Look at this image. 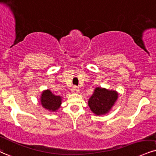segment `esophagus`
Here are the masks:
<instances>
[{"instance_id": "1", "label": "esophagus", "mask_w": 156, "mask_h": 156, "mask_svg": "<svg viewBox=\"0 0 156 156\" xmlns=\"http://www.w3.org/2000/svg\"><path fill=\"white\" fill-rule=\"evenodd\" d=\"M72 90L74 92V93H80V88H79L78 87H76V86L73 87Z\"/></svg>"}]
</instances>
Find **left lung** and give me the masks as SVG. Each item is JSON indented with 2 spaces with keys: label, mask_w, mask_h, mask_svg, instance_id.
I'll use <instances>...</instances> for the list:
<instances>
[{
  "label": "left lung",
  "mask_w": 156,
  "mask_h": 156,
  "mask_svg": "<svg viewBox=\"0 0 156 156\" xmlns=\"http://www.w3.org/2000/svg\"><path fill=\"white\" fill-rule=\"evenodd\" d=\"M119 98L116 90L97 87L88 101V106L96 116L106 114L113 107Z\"/></svg>",
  "instance_id": "1"
}]
</instances>
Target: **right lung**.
Returning <instances> with one entry per match:
<instances>
[{
	"instance_id": "right-lung-1",
	"label": "right lung",
	"mask_w": 156,
	"mask_h": 156,
	"mask_svg": "<svg viewBox=\"0 0 156 156\" xmlns=\"http://www.w3.org/2000/svg\"><path fill=\"white\" fill-rule=\"evenodd\" d=\"M42 107L51 112H55L61 107L62 103V97L55 95L50 90H45L42 92L40 98Z\"/></svg>"
}]
</instances>
